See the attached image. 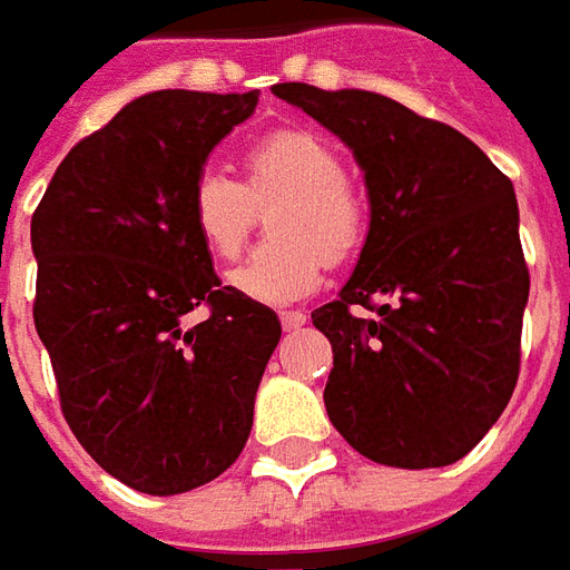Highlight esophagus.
<instances>
[{"mask_svg": "<svg viewBox=\"0 0 570 570\" xmlns=\"http://www.w3.org/2000/svg\"><path fill=\"white\" fill-rule=\"evenodd\" d=\"M305 321H308V314H302V311H284V314H281V326H284L286 333H293V330H298V326H305Z\"/></svg>", "mask_w": 570, "mask_h": 570, "instance_id": "1", "label": "esophagus"}]
</instances>
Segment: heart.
I'll return each mask as SVG.
<instances>
[{
	"instance_id": "1",
	"label": "heart",
	"mask_w": 570,
	"mask_h": 570,
	"mask_svg": "<svg viewBox=\"0 0 570 570\" xmlns=\"http://www.w3.org/2000/svg\"><path fill=\"white\" fill-rule=\"evenodd\" d=\"M244 183L200 174L188 198V219L213 259H235L247 244L256 210L272 207L262 244L228 274L240 296L262 305H289L323 284L326 256L345 262L366 237V207L347 186L345 167L330 142L305 128H281L240 155Z\"/></svg>"
}]
</instances>
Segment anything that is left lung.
Wrapping results in <instances>:
<instances>
[{
  "instance_id": "8db88e82",
  "label": "left lung",
  "mask_w": 570,
  "mask_h": 570,
  "mask_svg": "<svg viewBox=\"0 0 570 570\" xmlns=\"http://www.w3.org/2000/svg\"><path fill=\"white\" fill-rule=\"evenodd\" d=\"M272 91L354 151L370 191L357 268L311 314L333 345L330 421L375 464L461 461L519 379L528 265L513 183L461 130L391 97L302 81Z\"/></svg>"
}]
</instances>
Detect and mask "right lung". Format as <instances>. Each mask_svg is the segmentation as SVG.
<instances>
[{
    "mask_svg": "<svg viewBox=\"0 0 570 570\" xmlns=\"http://www.w3.org/2000/svg\"><path fill=\"white\" fill-rule=\"evenodd\" d=\"M259 91H155L72 146L32 213V321L63 419L109 476L183 494L228 466L253 428L281 321L213 272L188 198L213 146ZM198 304L212 317H181Z\"/></svg>",
    "mask_w": 570,
    "mask_h": 570,
    "instance_id": "add662e5",
    "label": "right lung"
}]
</instances>
